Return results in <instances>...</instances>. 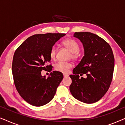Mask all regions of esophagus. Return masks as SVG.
<instances>
[{
    "label": "esophagus",
    "instance_id": "34e87169",
    "mask_svg": "<svg viewBox=\"0 0 125 125\" xmlns=\"http://www.w3.org/2000/svg\"><path fill=\"white\" fill-rule=\"evenodd\" d=\"M63 76H64V77H68V75L67 74H65V73L63 74Z\"/></svg>",
    "mask_w": 125,
    "mask_h": 125
}]
</instances>
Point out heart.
<instances>
[{
	"label": "heart",
	"instance_id": "1",
	"mask_svg": "<svg viewBox=\"0 0 125 125\" xmlns=\"http://www.w3.org/2000/svg\"><path fill=\"white\" fill-rule=\"evenodd\" d=\"M63 45L65 46L70 52L72 53V58L76 59L78 57V52L80 51V45L74 39H68L65 40L62 42ZM50 57L51 59L54 60L56 56V48L55 46H53L50 51ZM72 67V64L71 62H59L54 65V69L60 72L66 73Z\"/></svg>",
	"mask_w": 125,
	"mask_h": 125
}]
</instances>
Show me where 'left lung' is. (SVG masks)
<instances>
[{
	"mask_svg": "<svg viewBox=\"0 0 125 125\" xmlns=\"http://www.w3.org/2000/svg\"><path fill=\"white\" fill-rule=\"evenodd\" d=\"M84 48V56L70 75L72 95L80 101L93 104L100 100L112 83L114 57L112 48L103 39L90 32H75ZM83 74L86 78L79 77Z\"/></svg>",
	"mask_w": 125,
	"mask_h": 125,
	"instance_id": "8db88e82",
	"label": "left lung"
}]
</instances>
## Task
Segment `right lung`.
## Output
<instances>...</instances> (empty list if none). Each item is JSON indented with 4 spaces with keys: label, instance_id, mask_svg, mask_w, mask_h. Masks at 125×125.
<instances>
[{
    "label": "right lung",
    "instance_id": "add662e5",
    "mask_svg": "<svg viewBox=\"0 0 125 125\" xmlns=\"http://www.w3.org/2000/svg\"><path fill=\"white\" fill-rule=\"evenodd\" d=\"M65 33L37 34L27 39L15 52L12 71L16 90L27 102L42 106L51 101L63 79L61 72L53 71L42 76V70L51 72L50 51Z\"/></svg>",
    "mask_w": 125,
    "mask_h": 125
}]
</instances>
